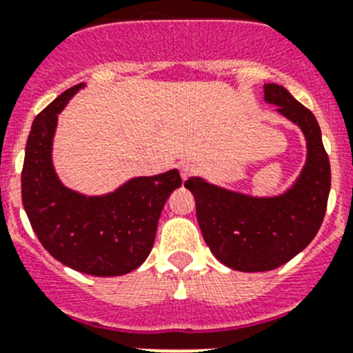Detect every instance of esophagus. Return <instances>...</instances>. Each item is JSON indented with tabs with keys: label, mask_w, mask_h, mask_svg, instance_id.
I'll return each mask as SVG.
<instances>
[{
	"label": "esophagus",
	"mask_w": 353,
	"mask_h": 353,
	"mask_svg": "<svg viewBox=\"0 0 353 353\" xmlns=\"http://www.w3.org/2000/svg\"><path fill=\"white\" fill-rule=\"evenodd\" d=\"M179 172H181V177H183V181H186L188 177L195 174V165H193V163H190V161H181Z\"/></svg>",
	"instance_id": "esophagus-1"
}]
</instances>
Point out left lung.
Segmentation results:
<instances>
[{
	"instance_id": "left-lung-1",
	"label": "left lung",
	"mask_w": 353,
	"mask_h": 353,
	"mask_svg": "<svg viewBox=\"0 0 353 353\" xmlns=\"http://www.w3.org/2000/svg\"><path fill=\"white\" fill-rule=\"evenodd\" d=\"M265 99L301 127L308 144L306 165L288 193L254 199L192 177L184 186L196 202L205 243L223 265L239 272H268L301 252L324 221L331 165L314 113L282 85H265Z\"/></svg>"
}]
</instances>
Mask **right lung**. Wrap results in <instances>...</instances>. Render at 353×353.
Returning a JSON list of instances; mask_svg holds the SVG:
<instances>
[{"mask_svg": "<svg viewBox=\"0 0 353 353\" xmlns=\"http://www.w3.org/2000/svg\"><path fill=\"white\" fill-rule=\"evenodd\" d=\"M83 83L68 88L32 121L22 167V203L36 236L57 261L95 276H117L143 265L158 219L181 186L176 169L134 177L114 193L85 196L59 181L52 165L57 114Z\"/></svg>", "mask_w": 353, "mask_h": 353, "instance_id": "right-lung-1", "label": "right lung"}]
</instances>
